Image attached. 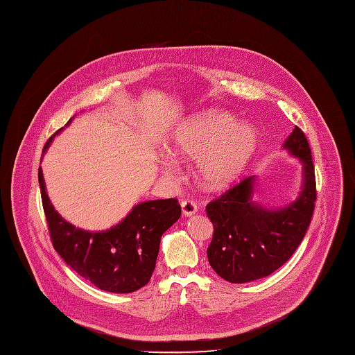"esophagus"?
<instances>
[{
  "label": "esophagus",
  "mask_w": 355,
  "mask_h": 355,
  "mask_svg": "<svg viewBox=\"0 0 355 355\" xmlns=\"http://www.w3.org/2000/svg\"><path fill=\"white\" fill-rule=\"evenodd\" d=\"M180 206H182V211L184 216H192L198 211V205L193 200L184 199L180 202Z\"/></svg>",
  "instance_id": "esophagus-1"
}]
</instances>
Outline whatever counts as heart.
<instances>
[{"label":"heart","mask_w":355,"mask_h":355,"mask_svg":"<svg viewBox=\"0 0 355 355\" xmlns=\"http://www.w3.org/2000/svg\"><path fill=\"white\" fill-rule=\"evenodd\" d=\"M229 114L209 112L189 119L175 132L169 152L178 159H198L199 180L207 189L233 183L257 148V132L249 123L233 125ZM173 163L165 172L173 175Z\"/></svg>","instance_id":"heart-1"}]
</instances>
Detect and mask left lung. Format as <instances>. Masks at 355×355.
Returning a JSON list of instances; mask_svg holds the SVG:
<instances>
[{
	"label": "left lung",
	"mask_w": 355,
	"mask_h": 355,
	"mask_svg": "<svg viewBox=\"0 0 355 355\" xmlns=\"http://www.w3.org/2000/svg\"><path fill=\"white\" fill-rule=\"evenodd\" d=\"M284 148L304 165L303 190L295 202L279 210L253 203L252 176L233 184L206 206L213 223L209 263L230 283L263 279L280 268L300 246L311 223L317 190L311 149L304 132L295 126Z\"/></svg>",
	"instance_id": "left-lung-1"
}]
</instances>
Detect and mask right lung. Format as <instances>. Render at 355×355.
<instances>
[{
	"mask_svg": "<svg viewBox=\"0 0 355 355\" xmlns=\"http://www.w3.org/2000/svg\"><path fill=\"white\" fill-rule=\"evenodd\" d=\"M52 138L53 135L44 150ZM38 180L52 246L73 271L98 288L111 293H132L149 283L160 237L182 214L178 199L136 205L119 225L95 233L76 229L55 211L45 192L41 168Z\"/></svg>",
	"mask_w": 355,
	"mask_h": 355,
	"instance_id": "obj_1",
	"label": "right lung"
}]
</instances>
